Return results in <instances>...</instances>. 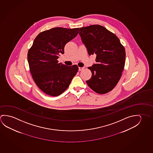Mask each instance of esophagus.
Segmentation results:
<instances>
[{
    "label": "esophagus",
    "instance_id": "34e87169",
    "mask_svg": "<svg viewBox=\"0 0 153 153\" xmlns=\"http://www.w3.org/2000/svg\"><path fill=\"white\" fill-rule=\"evenodd\" d=\"M83 68H80V67H79V71H82V70H83Z\"/></svg>",
    "mask_w": 153,
    "mask_h": 153
}]
</instances>
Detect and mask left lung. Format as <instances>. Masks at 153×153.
Here are the masks:
<instances>
[{"label": "left lung", "instance_id": "left-lung-1", "mask_svg": "<svg viewBox=\"0 0 153 153\" xmlns=\"http://www.w3.org/2000/svg\"><path fill=\"white\" fill-rule=\"evenodd\" d=\"M79 33L89 55H96V63L88 68L92 76L86 82L95 92L106 94L121 76L126 60L124 47L115 34L100 25L80 27Z\"/></svg>", "mask_w": 153, "mask_h": 153}]
</instances>
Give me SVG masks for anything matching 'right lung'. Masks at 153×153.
<instances>
[{
	"label": "right lung",
	"mask_w": 153,
	"mask_h": 153,
	"mask_svg": "<svg viewBox=\"0 0 153 153\" xmlns=\"http://www.w3.org/2000/svg\"><path fill=\"white\" fill-rule=\"evenodd\" d=\"M79 28L54 27L41 32L27 53L32 76L43 92L51 96L61 95L68 88L78 72L76 65L68 66L58 63L64 47L78 34Z\"/></svg>",
	"instance_id": "1"
}]
</instances>
